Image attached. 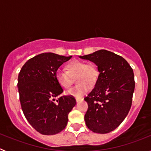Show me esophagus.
<instances>
[{
  "label": "esophagus",
  "instance_id": "esophagus-1",
  "mask_svg": "<svg viewBox=\"0 0 151 151\" xmlns=\"http://www.w3.org/2000/svg\"><path fill=\"white\" fill-rule=\"evenodd\" d=\"M76 102H79V101H83V99L81 98V97H76Z\"/></svg>",
  "mask_w": 151,
  "mask_h": 151
}]
</instances>
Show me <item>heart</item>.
<instances>
[{
  "instance_id": "b5f03b06",
  "label": "heart",
  "mask_w": 151,
  "mask_h": 151,
  "mask_svg": "<svg viewBox=\"0 0 151 151\" xmlns=\"http://www.w3.org/2000/svg\"><path fill=\"white\" fill-rule=\"evenodd\" d=\"M66 71L57 69L55 78L57 83L63 88H68L72 85V77L77 76L76 82L78 84L69 89L66 94L75 97H81L86 94L97 82L99 71L93 63H86L80 60H74L68 63Z\"/></svg>"
}]
</instances>
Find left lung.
<instances>
[{
    "label": "left lung",
    "mask_w": 151,
    "mask_h": 151,
    "mask_svg": "<svg viewBox=\"0 0 151 151\" xmlns=\"http://www.w3.org/2000/svg\"><path fill=\"white\" fill-rule=\"evenodd\" d=\"M97 65L100 74L85 101L87 127L93 132L109 133L122 123L130 110L134 90L133 69L121 56L106 50L80 56Z\"/></svg>",
    "instance_id": "1"
}]
</instances>
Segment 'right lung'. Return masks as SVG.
Wrapping results in <instances>:
<instances>
[{
	"mask_svg": "<svg viewBox=\"0 0 151 151\" xmlns=\"http://www.w3.org/2000/svg\"><path fill=\"white\" fill-rule=\"evenodd\" d=\"M71 57L43 53L29 60L19 73L17 87L22 112L29 124L42 134L51 135L63 130L68 114L76 104L71 95L62 96L54 102L63 92L55 73Z\"/></svg>",
	"mask_w": 151,
	"mask_h": 151,
	"instance_id": "add662e5",
	"label": "right lung"
}]
</instances>
